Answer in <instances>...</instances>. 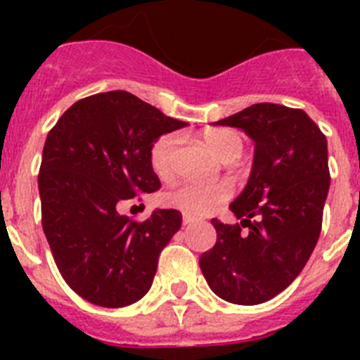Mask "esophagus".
Masks as SVG:
<instances>
[{
    "instance_id": "esophagus-1",
    "label": "esophagus",
    "mask_w": 360,
    "mask_h": 360,
    "mask_svg": "<svg viewBox=\"0 0 360 360\" xmlns=\"http://www.w3.org/2000/svg\"><path fill=\"white\" fill-rule=\"evenodd\" d=\"M195 221H196L195 216H191V214H184L182 216V224L184 225H191V224H195Z\"/></svg>"
}]
</instances>
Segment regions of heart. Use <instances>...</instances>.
Returning a JSON list of instances; mask_svg holds the SVG:
<instances>
[{
  "label": "heart",
  "mask_w": 360,
  "mask_h": 360,
  "mask_svg": "<svg viewBox=\"0 0 360 360\" xmlns=\"http://www.w3.org/2000/svg\"><path fill=\"white\" fill-rule=\"evenodd\" d=\"M203 141L209 146L218 158H227L231 155H241L243 139L240 133L232 129L212 128L203 133ZM176 146V136L167 135L158 136L149 149V162L151 169L158 178H167L173 167V151ZM231 198V189L224 184H205V182H180L165 195V203L178 211L193 216H203L216 211Z\"/></svg>",
  "instance_id": "1"
}]
</instances>
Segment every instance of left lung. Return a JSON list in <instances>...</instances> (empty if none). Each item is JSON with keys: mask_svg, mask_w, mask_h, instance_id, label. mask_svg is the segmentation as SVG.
<instances>
[{"mask_svg": "<svg viewBox=\"0 0 360 360\" xmlns=\"http://www.w3.org/2000/svg\"><path fill=\"white\" fill-rule=\"evenodd\" d=\"M214 124L243 129L254 141V162L249 182L229 205L240 224L211 219L218 238L200 256V269L229 303H265L297 278L319 240L330 189L326 136L303 110L272 103Z\"/></svg>", "mask_w": 360, "mask_h": 360, "instance_id": "left-lung-1", "label": "left lung"}]
</instances>
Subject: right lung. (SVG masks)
I'll list each match as a JSON object with an SVG mask.
<instances>
[{
    "label": "right lung",
    "instance_id": "add662e5",
    "mask_svg": "<svg viewBox=\"0 0 360 360\" xmlns=\"http://www.w3.org/2000/svg\"><path fill=\"white\" fill-rule=\"evenodd\" d=\"M186 126L115 90L77 101L50 129L37 176L43 231L61 276L86 301L128 307L151 288L182 214L157 209L139 224L117 207L160 189L149 149Z\"/></svg>",
    "mask_w": 360,
    "mask_h": 360
}]
</instances>
